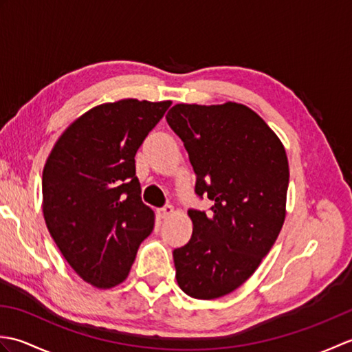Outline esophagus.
<instances>
[{
    "mask_svg": "<svg viewBox=\"0 0 352 352\" xmlns=\"http://www.w3.org/2000/svg\"><path fill=\"white\" fill-rule=\"evenodd\" d=\"M170 214H174V207L172 206H166V207L159 208V210H157V216H159L160 219H166Z\"/></svg>",
    "mask_w": 352,
    "mask_h": 352,
    "instance_id": "1",
    "label": "esophagus"
}]
</instances>
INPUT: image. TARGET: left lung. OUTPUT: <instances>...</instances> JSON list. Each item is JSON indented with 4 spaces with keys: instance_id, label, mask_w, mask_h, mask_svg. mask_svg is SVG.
Returning <instances> with one entry per match:
<instances>
[{
    "instance_id": "obj_1",
    "label": "left lung",
    "mask_w": 352,
    "mask_h": 352,
    "mask_svg": "<svg viewBox=\"0 0 352 352\" xmlns=\"http://www.w3.org/2000/svg\"><path fill=\"white\" fill-rule=\"evenodd\" d=\"M166 121L183 140L198 197L190 241L174 250L178 286L197 300L228 295L256 272L286 218L289 162L263 119L239 102L175 104Z\"/></svg>"
}]
</instances>
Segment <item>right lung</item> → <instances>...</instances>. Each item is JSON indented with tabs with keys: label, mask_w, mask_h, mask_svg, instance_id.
<instances>
[{
	"label": "right lung",
	"mask_w": 352,
	"mask_h": 352,
	"mask_svg": "<svg viewBox=\"0 0 352 352\" xmlns=\"http://www.w3.org/2000/svg\"><path fill=\"white\" fill-rule=\"evenodd\" d=\"M170 104L134 98L100 104L62 133L45 163V223L69 266L95 287L121 284L154 228L134 155Z\"/></svg>",
	"instance_id": "obj_1"
}]
</instances>
